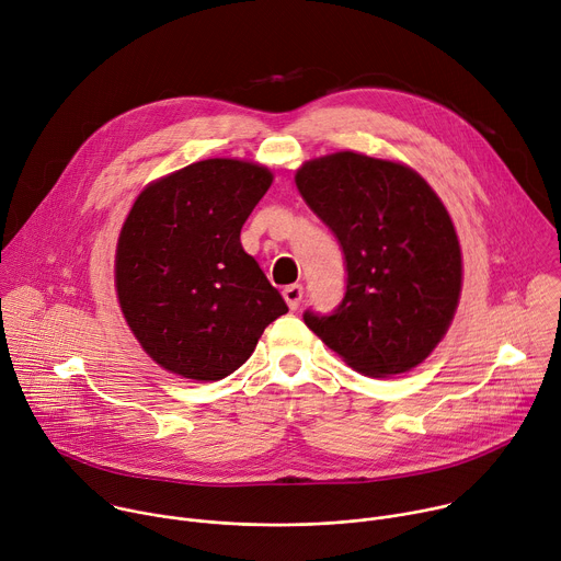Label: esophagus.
Segmentation results:
<instances>
[{"label": "esophagus", "instance_id": "esophagus-1", "mask_svg": "<svg viewBox=\"0 0 561 561\" xmlns=\"http://www.w3.org/2000/svg\"><path fill=\"white\" fill-rule=\"evenodd\" d=\"M282 295H284L288 308H290V310H297L299 304H301V299H304V288H301L299 284H290V286H286V288L282 290Z\"/></svg>", "mask_w": 561, "mask_h": 561}]
</instances>
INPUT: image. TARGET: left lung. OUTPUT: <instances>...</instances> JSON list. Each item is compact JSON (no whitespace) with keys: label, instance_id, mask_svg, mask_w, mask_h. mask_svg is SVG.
<instances>
[{"label":"left lung","instance_id":"obj_1","mask_svg":"<svg viewBox=\"0 0 561 561\" xmlns=\"http://www.w3.org/2000/svg\"><path fill=\"white\" fill-rule=\"evenodd\" d=\"M295 184L344 251L346 293L306 327L348 366L390 377L422 364L446 335L461 293L448 210L413 169L342 150L306 162Z\"/></svg>","mask_w":561,"mask_h":561}]
</instances>
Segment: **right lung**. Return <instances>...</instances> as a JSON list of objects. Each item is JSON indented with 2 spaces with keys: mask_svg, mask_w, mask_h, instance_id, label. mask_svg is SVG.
Segmentation results:
<instances>
[{
  "mask_svg": "<svg viewBox=\"0 0 561 561\" xmlns=\"http://www.w3.org/2000/svg\"><path fill=\"white\" fill-rule=\"evenodd\" d=\"M273 184L266 167L204 159L148 184L115 255V288L141 348L162 368L217 381L288 312L239 232Z\"/></svg>",
  "mask_w": 561,
  "mask_h": 561,
  "instance_id": "add662e5",
  "label": "right lung"
}]
</instances>
